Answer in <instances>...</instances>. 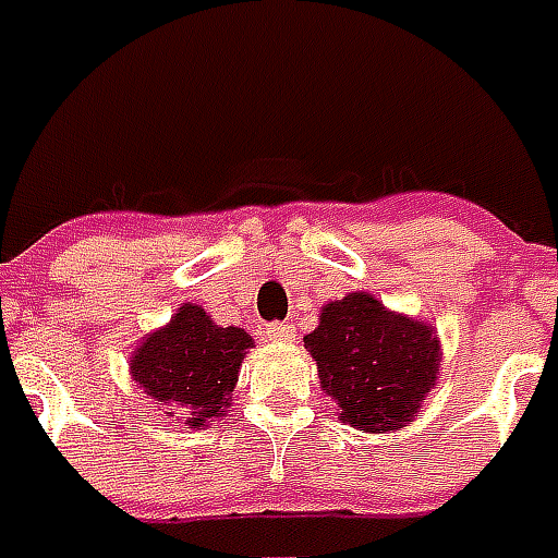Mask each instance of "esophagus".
Masks as SVG:
<instances>
[{
	"mask_svg": "<svg viewBox=\"0 0 558 558\" xmlns=\"http://www.w3.org/2000/svg\"><path fill=\"white\" fill-rule=\"evenodd\" d=\"M267 338L274 343H291L294 341V326L288 324H274L267 329Z\"/></svg>",
	"mask_w": 558,
	"mask_h": 558,
	"instance_id": "esophagus-1",
	"label": "esophagus"
}]
</instances>
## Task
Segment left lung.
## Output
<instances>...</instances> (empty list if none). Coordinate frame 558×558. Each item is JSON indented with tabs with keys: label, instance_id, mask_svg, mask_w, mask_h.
I'll return each instance as SVG.
<instances>
[{
	"label": "left lung",
	"instance_id": "1",
	"mask_svg": "<svg viewBox=\"0 0 558 558\" xmlns=\"http://www.w3.org/2000/svg\"><path fill=\"white\" fill-rule=\"evenodd\" d=\"M320 388L338 405V421L362 433H397L417 417L441 367L433 324L391 312L367 291L320 308L317 329L303 338Z\"/></svg>",
	"mask_w": 558,
	"mask_h": 558
}]
</instances>
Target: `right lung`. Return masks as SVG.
I'll list each match as a JSON object with an SVG mask.
<instances>
[{
    "label": "right lung",
    "mask_w": 558,
    "mask_h": 558,
    "mask_svg": "<svg viewBox=\"0 0 558 558\" xmlns=\"http://www.w3.org/2000/svg\"><path fill=\"white\" fill-rule=\"evenodd\" d=\"M241 326H220L203 305L182 303L170 324L137 343L129 374L149 400L170 405L187 429H205L232 405L241 362L253 347Z\"/></svg>",
    "instance_id": "obj_1"
}]
</instances>
